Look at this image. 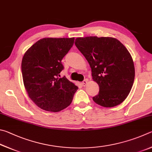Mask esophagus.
Listing matches in <instances>:
<instances>
[{
    "instance_id": "esophagus-1",
    "label": "esophagus",
    "mask_w": 152,
    "mask_h": 152,
    "mask_svg": "<svg viewBox=\"0 0 152 152\" xmlns=\"http://www.w3.org/2000/svg\"><path fill=\"white\" fill-rule=\"evenodd\" d=\"M87 83H88V80H87V79H85V80L82 82V86L83 87H86L87 85Z\"/></svg>"
}]
</instances>
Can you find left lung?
Wrapping results in <instances>:
<instances>
[{
  "label": "left lung",
  "mask_w": 152,
  "mask_h": 152,
  "mask_svg": "<svg viewBox=\"0 0 152 152\" xmlns=\"http://www.w3.org/2000/svg\"><path fill=\"white\" fill-rule=\"evenodd\" d=\"M76 47L88 61L93 81L99 87L93 100L101 106L113 107L128 96L135 78L132 57L126 47L113 37H79Z\"/></svg>",
  "instance_id": "obj_1"
}]
</instances>
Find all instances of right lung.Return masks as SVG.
<instances>
[{"instance_id":"add662e5","label":"right lung","mask_w":152,"mask_h":152,"mask_svg":"<svg viewBox=\"0 0 152 152\" xmlns=\"http://www.w3.org/2000/svg\"><path fill=\"white\" fill-rule=\"evenodd\" d=\"M75 38H43L25 52L23 80L28 97L42 110L58 112L71 104L78 87L66 77L58 78L61 60L73 47Z\"/></svg>"}]
</instances>
